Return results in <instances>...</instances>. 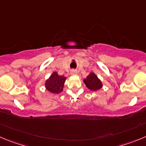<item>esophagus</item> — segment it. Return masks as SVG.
<instances>
[{
    "label": "esophagus",
    "instance_id": "obj_1",
    "mask_svg": "<svg viewBox=\"0 0 146 146\" xmlns=\"http://www.w3.org/2000/svg\"><path fill=\"white\" fill-rule=\"evenodd\" d=\"M70 73H71L72 75H76V74H77V71H76V70H75V69H73V70H71Z\"/></svg>",
    "mask_w": 146,
    "mask_h": 146
}]
</instances>
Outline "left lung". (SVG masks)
Masks as SVG:
<instances>
[{"label":"left lung","instance_id":"1","mask_svg":"<svg viewBox=\"0 0 146 146\" xmlns=\"http://www.w3.org/2000/svg\"><path fill=\"white\" fill-rule=\"evenodd\" d=\"M86 86L92 91H96L102 87V84L100 80L94 73H92L88 75L86 79L84 80Z\"/></svg>","mask_w":146,"mask_h":146}]
</instances>
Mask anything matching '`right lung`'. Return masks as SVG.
<instances>
[{"mask_svg":"<svg viewBox=\"0 0 146 146\" xmlns=\"http://www.w3.org/2000/svg\"><path fill=\"white\" fill-rule=\"evenodd\" d=\"M65 79L66 78L64 76H59L56 72H54L51 75L50 78L46 81V88L52 93H60L62 91Z\"/></svg>","mask_w":146,"mask_h":146,"instance_id":"right-lung-1","label":"right lung"}]
</instances>
